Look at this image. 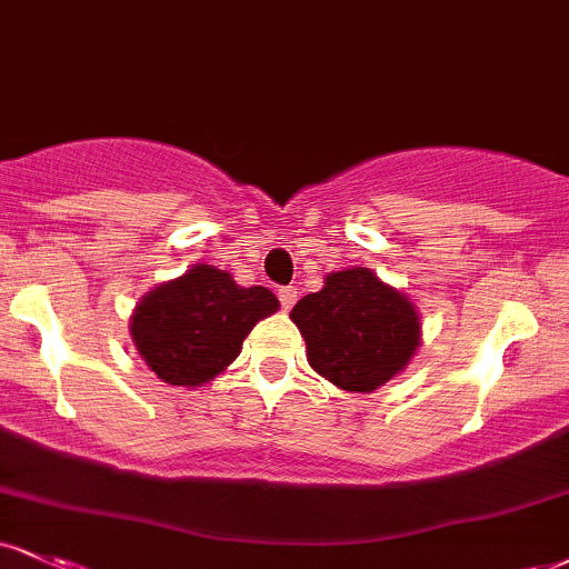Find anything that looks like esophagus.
I'll use <instances>...</instances> for the list:
<instances>
[{"instance_id": "1", "label": "esophagus", "mask_w": 569, "mask_h": 569, "mask_svg": "<svg viewBox=\"0 0 569 569\" xmlns=\"http://www.w3.org/2000/svg\"><path fill=\"white\" fill-rule=\"evenodd\" d=\"M297 297H299L297 286H280L278 289V299H280V307H283V310H291V307L297 305Z\"/></svg>"}]
</instances>
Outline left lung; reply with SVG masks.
<instances>
[{
	"label": "left lung",
	"mask_w": 569,
	"mask_h": 569,
	"mask_svg": "<svg viewBox=\"0 0 569 569\" xmlns=\"http://www.w3.org/2000/svg\"><path fill=\"white\" fill-rule=\"evenodd\" d=\"M312 371L347 392H373L408 366L421 345L419 310L368 267L326 276L291 310Z\"/></svg>",
	"instance_id": "left-lung-1"
}]
</instances>
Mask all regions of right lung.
<instances>
[{"label":"right lung","mask_w":569,"mask_h":569,"mask_svg":"<svg viewBox=\"0 0 569 569\" xmlns=\"http://www.w3.org/2000/svg\"><path fill=\"white\" fill-rule=\"evenodd\" d=\"M264 286L243 289L230 272L196 264L156 286L134 307L129 331L146 366L172 387H201L241 355L259 320L278 310Z\"/></svg>","instance_id":"1"}]
</instances>
